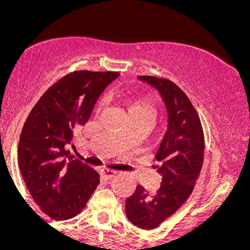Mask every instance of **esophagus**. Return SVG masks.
I'll list each match as a JSON object with an SVG mask.
<instances>
[{
    "mask_svg": "<svg viewBox=\"0 0 250 250\" xmlns=\"http://www.w3.org/2000/svg\"><path fill=\"white\" fill-rule=\"evenodd\" d=\"M116 174H117V171L111 170V169H107V168H105V169H103V170H102L101 176H102L104 180H113L114 177L116 176Z\"/></svg>",
    "mask_w": 250,
    "mask_h": 250,
    "instance_id": "1",
    "label": "esophagus"
}]
</instances>
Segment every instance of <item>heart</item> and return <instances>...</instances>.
<instances>
[{
    "instance_id": "1",
    "label": "heart",
    "mask_w": 250,
    "mask_h": 250,
    "mask_svg": "<svg viewBox=\"0 0 250 250\" xmlns=\"http://www.w3.org/2000/svg\"><path fill=\"white\" fill-rule=\"evenodd\" d=\"M101 105L102 102L100 101L96 104V110H99ZM127 109L130 121L142 123V125H147L148 128L153 127L154 123L156 122L157 115H159V109H157L156 103L147 96L128 100Z\"/></svg>"
}]
</instances>
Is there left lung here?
<instances>
[{"instance_id": "left-lung-1", "label": "left lung", "mask_w": 250, "mask_h": 250, "mask_svg": "<svg viewBox=\"0 0 250 250\" xmlns=\"http://www.w3.org/2000/svg\"><path fill=\"white\" fill-rule=\"evenodd\" d=\"M139 80L159 90L168 111V130L155 155L161 186L154 193L137 186L125 200L129 221L142 229H153L171 216L193 191L203 165L205 135L197 111L174 82L154 76Z\"/></svg>"}]
</instances>
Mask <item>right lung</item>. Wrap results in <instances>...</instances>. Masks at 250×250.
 <instances>
[{
	"mask_svg": "<svg viewBox=\"0 0 250 250\" xmlns=\"http://www.w3.org/2000/svg\"><path fill=\"white\" fill-rule=\"evenodd\" d=\"M116 71L79 70L68 74L45 91L31 109L19 143L22 176L43 213L68 220L83 210L100 183V175L69 156L65 147L73 133L84 125Z\"/></svg>",
	"mask_w": 250,
	"mask_h": 250,
	"instance_id": "1",
	"label": "right lung"
}]
</instances>
